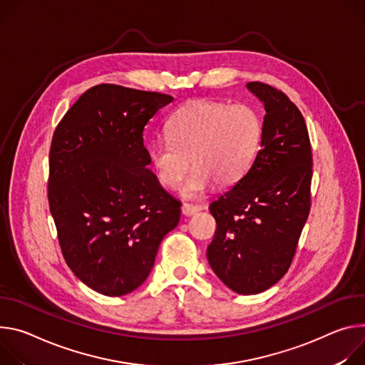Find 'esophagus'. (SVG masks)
<instances>
[{
  "mask_svg": "<svg viewBox=\"0 0 365 365\" xmlns=\"http://www.w3.org/2000/svg\"><path fill=\"white\" fill-rule=\"evenodd\" d=\"M201 210V206H194V205H188V203H184L182 207H181V213L184 216H191V215H195L197 212Z\"/></svg>",
  "mask_w": 365,
  "mask_h": 365,
  "instance_id": "obj_1",
  "label": "esophagus"
}]
</instances>
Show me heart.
<instances>
[{"instance_id":"obj_1","label":"heart","mask_w":365,"mask_h":365,"mask_svg":"<svg viewBox=\"0 0 365 365\" xmlns=\"http://www.w3.org/2000/svg\"><path fill=\"white\" fill-rule=\"evenodd\" d=\"M168 135L150 148L156 177L164 187L177 188L191 164L182 195L197 198L213 181L229 187L250 171L261 146L262 120L248 104L194 100L174 113Z\"/></svg>"}]
</instances>
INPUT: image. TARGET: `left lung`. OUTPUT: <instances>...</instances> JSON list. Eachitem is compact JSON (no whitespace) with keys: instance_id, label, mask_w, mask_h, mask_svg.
Returning a JSON list of instances; mask_svg holds the SVG:
<instances>
[{"instance_id":"left-lung-1","label":"left lung","mask_w":365,"mask_h":365,"mask_svg":"<svg viewBox=\"0 0 365 365\" xmlns=\"http://www.w3.org/2000/svg\"><path fill=\"white\" fill-rule=\"evenodd\" d=\"M265 107L252 167L210 205L216 219L207 259L239 294H258L284 275L310 212L312 146L304 118L282 91L250 83Z\"/></svg>"}]
</instances>
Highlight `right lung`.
<instances>
[{
  "label": "right lung",
  "mask_w": 365,
  "mask_h": 365,
  "mask_svg": "<svg viewBox=\"0 0 365 365\" xmlns=\"http://www.w3.org/2000/svg\"><path fill=\"white\" fill-rule=\"evenodd\" d=\"M174 98L114 84L87 90L55 129L48 200L62 255L86 286L110 297L148 278L181 203L148 168L143 129Z\"/></svg>",
  "instance_id": "right-lung-1"
}]
</instances>
